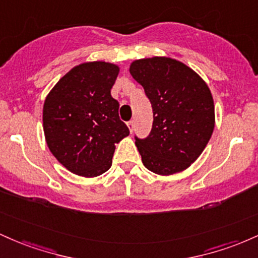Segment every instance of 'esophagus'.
Instances as JSON below:
<instances>
[{"label": "esophagus", "mask_w": 258, "mask_h": 258, "mask_svg": "<svg viewBox=\"0 0 258 258\" xmlns=\"http://www.w3.org/2000/svg\"><path fill=\"white\" fill-rule=\"evenodd\" d=\"M126 125H128L130 133H133V130H134V120H129L128 123H126Z\"/></svg>", "instance_id": "34e87169"}]
</instances>
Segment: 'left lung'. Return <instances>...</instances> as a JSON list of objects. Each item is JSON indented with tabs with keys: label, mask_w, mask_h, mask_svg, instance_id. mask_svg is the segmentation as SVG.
<instances>
[{
	"label": "left lung",
	"mask_w": 258,
	"mask_h": 258,
	"mask_svg": "<svg viewBox=\"0 0 258 258\" xmlns=\"http://www.w3.org/2000/svg\"><path fill=\"white\" fill-rule=\"evenodd\" d=\"M130 74L151 102L153 123L147 138L135 137L144 166L160 175L191 166L215 129V103L198 73L169 57L138 59Z\"/></svg>",
	"instance_id": "left-lung-1"
}]
</instances>
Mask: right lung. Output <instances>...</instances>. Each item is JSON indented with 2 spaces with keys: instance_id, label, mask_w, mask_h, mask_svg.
I'll return each instance as SVG.
<instances>
[{
  "instance_id": "1",
  "label": "right lung",
  "mask_w": 258,
  "mask_h": 258,
  "mask_svg": "<svg viewBox=\"0 0 258 258\" xmlns=\"http://www.w3.org/2000/svg\"><path fill=\"white\" fill-rule=\"evenodd\" d=\"M119 73L113 63L86 62L60 78L43 103L46 143L74 174L92 178L112 166L115 144L129 135L111 89Z\"/></svg>"
}]
</instances>
